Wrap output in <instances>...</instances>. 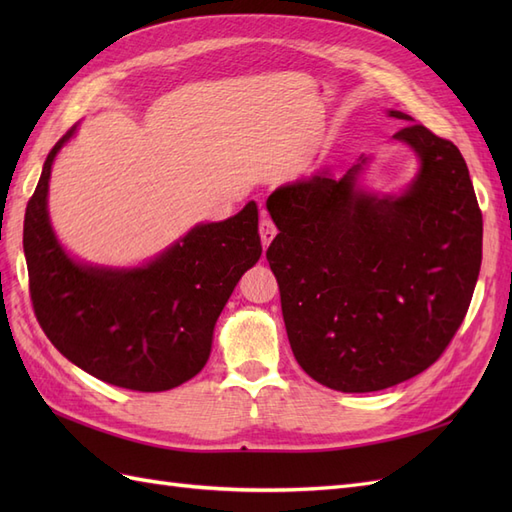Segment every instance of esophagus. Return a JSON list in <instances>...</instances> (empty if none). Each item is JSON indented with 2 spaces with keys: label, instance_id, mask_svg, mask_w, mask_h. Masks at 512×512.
I'll list each match as a JSON object with an SVG mask.
<instances>
[{
  "label": "esophagus",
  "instance_id": "34e87169",
  "mask_svg": "<svg viewBox=\"0 0 512 512\" xmlns=\"http://www.w3.org/2000/svg\"><path fill=\"white\" fill-rule=\"evenodd\" d=\"M275 235H277L275 224L267 218V213H262V218H260V241H262V247H265V250L271 245Z\"/></svg>",
  "mask_w": 512,
  "mask_h": 512
}]
</instances>
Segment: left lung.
<instances>
[{
    "label": "left lung",
    "mask_w": 512,
    "mask_h": 512,
    "mask_svg": "<svg viewBox=\"0 0 512 512\" xmlns=\"http://www.w3.org/2000/svg\"><path fill=\"white\" fill-rule=\"evenodd\" d=\"M393 141L416 158L399 192L365 185L374 156L344 173L284 183L267 209L280 228L267 260L294 359L342 393L425 371L468 312L483 258V215L459 149L401 111Z\"/></svg>",
    "instance_id": "1"
}]
</instances>
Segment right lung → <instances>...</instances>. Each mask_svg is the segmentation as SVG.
Segmentation results:
<instances>
[{
    "mask_svg": "<svg viewBox=\"0 0 512 512\" xmlns=\"http://www.w3.org/2000/svg\"><path fill=\"white\" fill-rule=\"evenodd\" d=\"M51 149L27 203L23 250L29 292L51 344L87 374L121 389L158 393L194 378L209 361L218 322L241 275L260 254L258 207L250 200L222 222H200L134 267L72 256L49 215Z\"/></svg>",
    "mask_w": 512,
    "mask_h": 512,
    "instance_id": "right-lung-1",
    "label": "right lung"
}]
</instances>
